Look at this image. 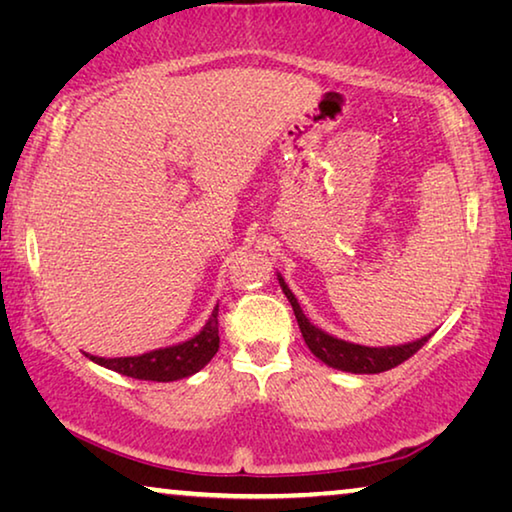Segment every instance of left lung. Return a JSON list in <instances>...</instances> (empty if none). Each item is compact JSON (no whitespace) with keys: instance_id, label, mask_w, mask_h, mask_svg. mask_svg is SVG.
Listing matches in <instances>:
<instances>
[{"instance_id":"obj_1","label":"left lung","mask_w":512,"mask_h":512,"mask_svg":"<svg viewBox=\"0 0 512 512\" xmlns=\"http://www.w3.org/2000/svg\"><path fill=\"white\" fill-rule=\"evenodd\" d=\"M277 279L283 295L288 297L290 306H293L297 325H300V332L304 336V343L309 345V350L322 361V364L332 366L336 371L357 373V375L389 371V368H396L398 364H403L405 359H410L414 352H419L432 336L428 334V336L416 338L412 343L387 345V348H368V345L343 341V338H336L332 334L322 332L320 327L313 325V322L304 316L300 302H297L293 290L288 288V283L283 281L279 272H277Z\"/></svg>"}]
</instances>
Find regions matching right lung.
Listing matches in <instances>:
<instances>
[{"instance_id": "add662e5", "label": "right lung", "mask_w": 512, "mask_h": 512, "mask_svg": "<svg viewBox=\"0 0 512 512\" xmlns=\"http://www.w3.org/2000/svg\"><path fill=\"white\" fill-rule=\"evenodd\" d=\"M219 304L212 309L210 318L196 336L187 338L183 343L169 345V348H157L137 357H96L86 355L98 366H105L109 371L135 377V380L151 382H174L199 373L219 350V322H217Z\"/></svg>"}]
</instances>
